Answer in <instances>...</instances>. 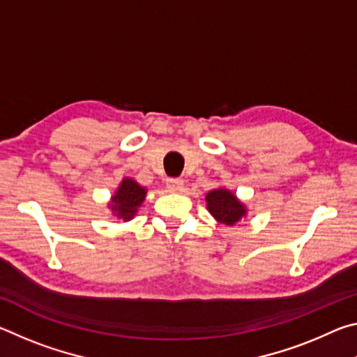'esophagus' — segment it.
<instances>
[{
	"label": "esophagus",
	"mask_w": 357,
	"mask_h": 357,
	"mask_svg": "<svg viewBox=\"0 0 357 357\" xmlns=\"http://www.w3.org/2000/svg\"><path fill=\"white\" fill-rule=\"evenodd\" d=\"M167 187L170 192L179 193L184 190V181L181 178H170V179H167Z\"/></svg>",
	"instance_id": "obj_1"
}]
</instances>
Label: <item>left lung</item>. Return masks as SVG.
Instances as JSON below:
<instances>
[{
  "label": "left lung",
  "mask_w": 357,
  "mask_h": 357,
  "mask_svg": "<svg viewBox=\"0 0 357 357\" xmlns=\"http://www.w3.org/2000/svg\"><path fill=\"white\" fill-rule=\"evenodd\" d=\"M206 208L217 222L233 227L247 217V206L225 187H217L206 193Z\"/></svg>",
  "instance_id": "left-lung-1"
}]
</instances>
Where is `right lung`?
<instances>
[{
    "label": "right lung",
    "mask_w": 357,
    "mask_h": 357,
    "mask_svg": "<svg viewBox=\"0 0 357 357\" xmlns=\"http://www.w3.org/2000/svg\"><path fill=\"white\" fill-rule=\"evenodd\" d=\"M146 187L138 184L135 179L126 176L108 202V209L112 211L113 217L129 222L137 215L138 208L146 198Z\"/></svg>",
    "instance_id": "right-lung-1"
}]
</instances>
